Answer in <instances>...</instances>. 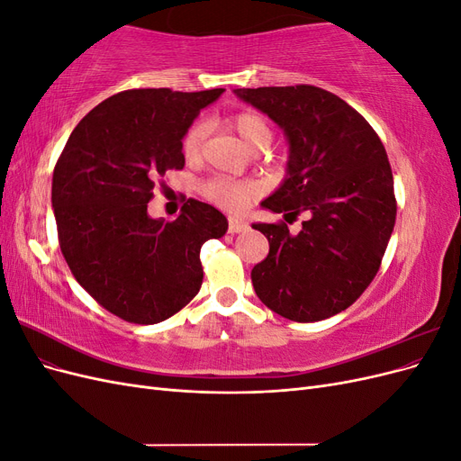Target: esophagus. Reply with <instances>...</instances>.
<instances>
[{"mask_svg": "<svg viewBox=\"0 0 461 461\" xmlns=\"http://www.w3.org/2000/svg\"><path fill=\"white\" fill-rule=\"evenodd\" d=\"M248 222L244 219H229V232L236 234V232H244L248 230Z\"/></svg>", "mask_w": 461, "mask_h": 461, "instance_id": "1", "label": "esophagus"}]
</instances>
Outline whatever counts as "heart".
<instances>
[{"instance_id": "1", "label": "heart", "mask_w": 461, "mask_h": 461, "mask_svg": "<svg viewBox=\"0 0 461 461\" xmlns=\"http://www.w3.org/2000/svg\"><path fill=\"white\" fill-rule=\"evenodd\" d=\"M230 129L239 134L240 140L249 149H263L271 142V127L265 117L258 113H240L230 119ZM205 129L202 124H194L183 140V151L188 159H194L202 149ZM207 200L215 205L227 209L230 213H240L258 196V185L252 180H230V178H212L203 186Z\"/></svg>"}]
</instances>
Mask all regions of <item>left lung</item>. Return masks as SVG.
<instances>
[{
    "label": "left lung",
    "mask_w": 461,
    "mask_h": 461,
    "mask_svg": "<svg viewBox=\"0 0 461 461\" xmlns=\"http://www.w3.org/2000/svg\"><path fill=\"white\" fill-rule=\"evenodd\" d=\"M234 94L283 129L286 176L261 202L296 217L254 222L269 240V256L252 269L258 298L278 315L312 323L344 312L381 267L394 230L393 169L381 138L354 107L317 86L239 88Z\"/></svg>",
    "instance_id": "1"
}]
</instances>
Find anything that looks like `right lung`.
Listing matches in <instances>:
<instances>
[{
	"instance_id": "add662e5",
	"label": "right lung",
	"mask_w": 461,
	"mask_h": 461,
	"mask_svg": "<svg viewBox=\"0 0 461 461\" xmlns=\"http://www.w3.org/2000/svg\"><path fill=\"white\" fill-rule=\"evenodd\" d=\"M222 92H119L77 124L55 165L51 205L68 269L129 323L153 325L183 310L202 286L203 242L229 229L219 209L198 200L171 222L148 213L158 176L183 169L185 134Z\"/></svg>"
}]
</instances>
